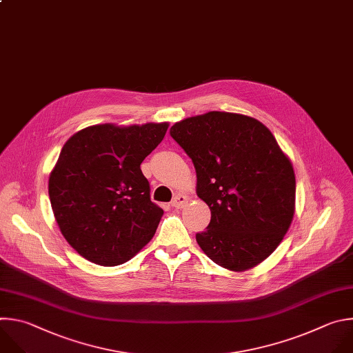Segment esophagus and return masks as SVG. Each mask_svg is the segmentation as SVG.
<instances>
[{
    "instance_id": "esophagus-1",
    "label": "esophagus",
    "mask_w": 353,
    "mask_h": 353,
    "mask_svg": "<svg viewBox=\"0 0 353 353\" xmlns=\"http://www.w3.org/2000/svg\"><path fill=\"white\" fill-rule=\"evenodd\" d=\"M171 204H172V207H175V208H182V207H185V205L188 204V197L183 196V194H176V196L172 199Z\"/></svg>"
}]
</instances>
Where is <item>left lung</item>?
Instances as JSON below:
<instances>
[{"mask_svg": "<svg viewBox=\"0 0 353 353\" xmlns=\"http://www.w3.org/2000/svg\"><path fill=\"white\" fill-rule=\"evenodd\" d=\"M172 139L192 159L197 196L210 207L201 250L231 271L265 260L284 239L295 213V172L260 121L210 111L176 122Z\"/></svg>", "mask_w": 353, "mask_h": 353, "instance_id": "obj_1", "label": "left lung"}]
</instances>
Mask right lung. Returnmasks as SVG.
Wrapping results in <instances>:
<instances>
[{"instance_id":"right-lung-1","label":"right lung","mask_w":353,"mask_h":353,"mask_svg":"<svg viewBox=\"0 0 353 353\" xmlns=\"http://www.w3.org/2000/svg\"><path fill=\"white\" fill-rule=\"evenodd\" d=\"M167 129V122L93 125L63 145L48 194L63 238L86 260L119 265L154 236L164 211L150 200L140 164Z\"/></svg>"}]
</instances>
